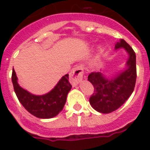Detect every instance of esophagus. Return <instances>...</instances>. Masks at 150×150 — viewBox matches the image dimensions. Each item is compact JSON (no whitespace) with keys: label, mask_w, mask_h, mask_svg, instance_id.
Wrapping results in <instances>:
<instances>
[{"label":"esophagus","mask_w":150,"mask_h":150,"mask_svg":"<svg viewBox=\"0 0 150 150\" xmlns=\"http://www.w3.org/2000/svg\"><path fill=\"white\" fill-rule=\"evenodd\" d=\"M83 75V70L82 67L79 65H76L74 67L71 72L69 73V81L70 83L73 86H76L82 80Z\"/></svg>","instance_id":"obj_1"}]
</instances>
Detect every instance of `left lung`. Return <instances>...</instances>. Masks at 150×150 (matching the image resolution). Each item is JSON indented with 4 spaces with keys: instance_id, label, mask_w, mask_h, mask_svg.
I'll return each instance as SVG.
<instances>
[{
    "instance_id": "8db88e82",
    "label": "left lung",
    "mask_w": 150,
    "mask_h": 150,
    "mask_svg": "<svg viewBox=\"0 0 150 150\" xmlns=\"http://www.w3.org/2000/svg\"><path fill=\"white\" fill-rule=\"evenodd\" d=\"M115 48H124L129 54L127 69L112 78L100 72H91L88 75V81L94 87L90 98V105L102 114L114 111L123 105L134 91L136 83L135 52L124 40L117 42Z\"/></svg>"
}]
</instances>
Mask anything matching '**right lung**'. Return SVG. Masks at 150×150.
<instances>
[{"label": "right lung", "mask_w": 150, "mask_h": 150, "mask_svg": "<svg viewBox=\"0 0 150 150\" xmlns=\"http://www.w3.org/2000/svg\"><path fill=\"white\" fill-rule=\"evenodd\" d=\"M17 80L18 78L13 69L12 81L17 98L30 114L42 119L52 118L63 110L68 93L72 88V85L69 81L68 74L62 77L53 90L42 96L31 94L20 87Z\"/></svg>", "instance_id": "right-lung-1"}]
</instances>
